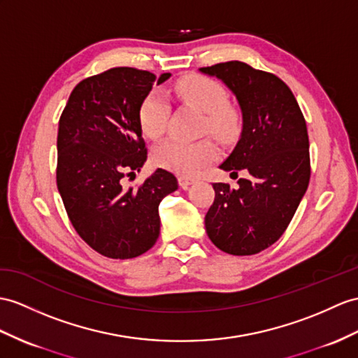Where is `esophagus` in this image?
I'll list each match as a JSON object with an SVG mask.
<instances>
[{
  "label": "esophagus",
  "instance_id": "esophagus-1",
  "mask_svg": "<svg viewBox=\"0 0 358 358\" xmlns=\"http://www.w3.org/2000/svg\"><path fill=\"white\" fill-rule=\"evenodd\" d=\"M196 182V179L193 178H187V176H179V185L182 188H188L189 185H193Z\"/></svg>",
  "mask_w": 358,
  "mask_h": 358
}]
</instances>
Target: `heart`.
Returning <instances> with one entry per match:
<instances>
[{
  "mask_svg": "<svg viewBox=\"0 0 358 358\" xmlns=\"http://www.w3.org/2000/svg\"><path fill=\"white\" fill-rule=\"evenodd\" d=\"M174 92L182 101L194 104L205 112V134L213 135L223 144H229L238 138L241 132V115L237 108L228 103V92L220 82L205 76H187L174 85ZM169 115L170 106L167 100L162 94L153 91L139 106V127L147 138H159L167 129ZM215 158L217 150L209 139L187 143L178 138H170L161 143L153 152L156 165L188 176L196 174Z\"/></svg>",
  "mask_w": 358,
  "mask_h": 358,
  "instance_id": "heart-1",
  "label": "heart"
}]
</instances>
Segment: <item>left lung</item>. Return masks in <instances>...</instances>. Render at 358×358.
<instances>
[{
    "mask_svg": "<svg viewBox=\"0 0 358 358\" xmlns=\"http://www.w3.org/2000/svg\"><path fill=\"white\" fill-rule=\"evenodd\" d=\"M200 71L222 78L237 97L243 132L220 165L248 173L237 188L217 182L205 215L209 240L231 255H254L280 240L310 182V143L302 110L280 77L245 62L217 64Z\"/></svg>",
    "mask_w": 358,
    "mask_h": 358,
    "instance_id": "8db88e82",
    "label": "left lung"
}]
</instances>
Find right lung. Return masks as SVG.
Masks as SVG:
<instances>
[{"mask_svg":"<svg viewBox=\"0 0 358 358\" xmlns=\"http://www.w3.org/2000/svg\"><path fill=\"white\" fill-rule=\"evenodd\" d=\"M170 76L110 68L77 83L60 115L57 189L76 232L103 257L129 259L153 248L161 200L178 189L174 174L162 169L141 185L123 187L147 159L139 106Z\"/></svg>","mask_w":358,"mask_h":358,"instance_id":"add662e5","label":"right lung"}]
</instances>
